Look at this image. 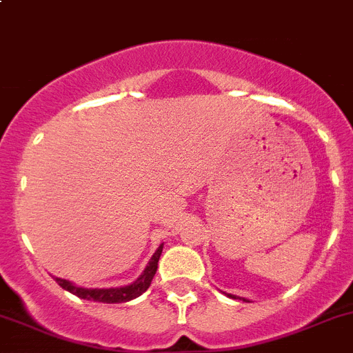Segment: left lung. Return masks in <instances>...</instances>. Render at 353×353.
<instances>
[{
	"label": "left lung",
	"mask_w": 353,
	"mask_h": 353,
	"mask_svg": "<svg viewBox=\"0 0 353 353\" xmlns=\"http://www.w3.org/2000/svg\"><path fill=\"white\" fill-rule=\"evenodd\" d=\"M227 295H229V297H232V299H243V301H245V302H249V301H248V299H244V297H237V295H232V294H227Z\"/></svg>",
	"instance_id": "8db88e82"
}]
</instances>
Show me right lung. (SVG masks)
Segmentation results:
<instances>
[{"instance_id":"1","label":"right lung","mask_w":353,"mask_h":353,"mask_svg":"<svg viewBox=\"0 0 353 353\" xmlns=\"http://www.w3.org/2000/svg\"><path fill=\"white\" fill-rule=\"evenodd\" d=\"M162 249L163 244H160L154 252V256L150 258V261H148L147 268L143 270V273H141L134 282H131L130 285L110 288H87L77 285V283L70 282V280L58 279V276H54V280L58 282L59 287H63L65 290L70 292V294L77 295V297L85 299V301L104 302V304H121V302L133 301V299L140 297V295L150 287L152 280H154L157 273V268H159V259L160 254H162Z\"/></svg>"}]
</instances>
